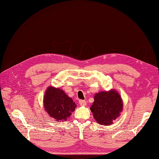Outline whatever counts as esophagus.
I'll use <instances>...</instances> for the list:
<instances>
[{"instance_id": "34e87169", "label": "esophagus", "mask_w": 159, "mask_h": 159, "mask_svg": "<svg viewBox=\"0 0 159 159\" xmlns=\"http://www.w3.org/2000/svg\"><path fill=\"white\" fill-rule=\"evenodd\" d=\"M79 103L81 106H86V100H79Z\"/></svg>"}]
</instances>
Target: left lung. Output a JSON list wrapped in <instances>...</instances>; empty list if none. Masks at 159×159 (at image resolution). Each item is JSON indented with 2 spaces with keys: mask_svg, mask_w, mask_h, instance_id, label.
I'll list each match as a JSON object with an SVG mask.
<instances>
[{
  "mask_svg": "<svg viewBox=\"0 0 159 159\" xmlns=\"http://www.w3.org/2000/svg\"><path fill=\"white\" fill-rule=\"evenodd\" d=\"M90 110L99 124L106 126L113 124L123 110L121 96L115 90L96 93Z\"/></svg>",
  "mask_w": 159,
  "mask_h": 159,
  "instance_id": "1",
  "label": "left lung"
}]
</instances>
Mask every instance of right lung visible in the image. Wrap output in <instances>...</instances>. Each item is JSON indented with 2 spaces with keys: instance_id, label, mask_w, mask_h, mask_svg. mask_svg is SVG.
<instances>
[{
  "instance_id": "add662e5",
  "label": "right lung",
  "mask_w": 159,
  "mask_h": 159,
  "mask_svg": "<svg viewBox=\"0 0 159 159\" xmlns=\"http://www.w3.org/2000/svg\"><path fill=\"white\" fill-rule=\"evenodd\" d=\"M43 102L44 109L50 117L59 122L67 121L77 107L63 90L52 86L46 89Z\"/></svg>"
}]
</instances>
